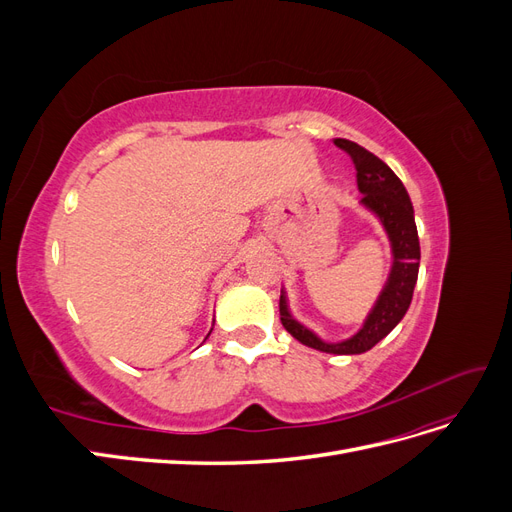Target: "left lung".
I'll return each instance as SVG.
<instances>
[{
  "mask_svg": "<svg viewBox=\"0 0 512 512\" xmlns=\"http://www.w3.org/2000/svg\"><path fill=\"white\" fill-rule=\"evenodd\" d=\"M333 143L348 153L356 168V185H359L363 194L361 205L378 215L386 235H389L393 250L391 275L374 309H371L367 320L363 322L361 331L344 339V342H324L314 331H309L301 322L294 320L288 312L284 290L280 294V318L284 329L309 348L329 354H363L389 335L399 320L406 316L418 277L421 245H418L410 196L393 170L374 153L352 141H346V138H335Z\"/></svg>",
  "mask_w": 512,
  "mask_h": 512,
  "instance_id": "8db88e82",
  "label": "left lung"
}]
</instances>
